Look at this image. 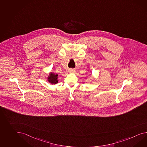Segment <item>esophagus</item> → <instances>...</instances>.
I'll use <instances>...</instances> for the list:
<instances>
[{"label": "esophagus", "mask_w": 147, "mask_h": 147, "mask_svg": "<svg viewBox=\"0 0 147 147\" xmlns=\"http://www.w3.org/2000/svg\"><path fill=\"white\" fill-rule=\"evenodd\" d=\"M75 69H70L69 70V72H70V73H73V72H75Z\"/></svg>", "instance_id": "obj_1"}]
</instances>
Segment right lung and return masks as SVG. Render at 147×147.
<instances>
[{
	"label": "right lung",
	"mask_w": 147,
	"mask_h": 147,
	"mask_svg": "<svg viewBox=\"0 0 147 147\" xmlns=\"http://www.w3.org/2000/svg\"><path fill=\"white\" fill-rule=\"evenodd\" d=\"M57 76L58 75L57 74H54V73H51L50 76L48 78V80L49 81L50 83L52 84H55L57 83H58L57 80Z\"/></svg>",
	"instance_id": "1"
}]
</instances>
